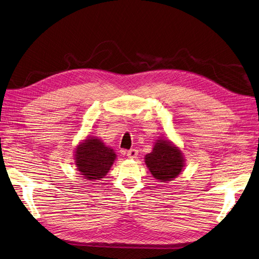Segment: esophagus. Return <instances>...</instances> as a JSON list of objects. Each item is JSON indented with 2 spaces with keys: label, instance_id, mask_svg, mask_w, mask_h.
<instances>
[{
  "label": "esophagus",
  "instance_id": "34e87169",
  "mask_svg": "<svg viewBox=\"0 0 259 259\" xmlns=\"http://www.w3.org/2000/svg\"><path fill=\"white\" fill-rule=\"evenodd\" d=\"M138 149H130V151L127 152V156L130 158V159H135V158L138 157Z\"/></svg>",
  "mask_w": 259,
  "mask_h": 259
}]
</instances>
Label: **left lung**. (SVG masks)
I'll use <instances>...</instances> for the list:
<instances>
[{
    "label": "left lung",
    "mask_w": 259,
    "mask_h": 259,
    "mask_svg": "<svg viewBox=\"0 0 259 259\" xmlns=\"http://www.w3.org/2000/svg\"><path fill=\"white\" fill-rule=\"evenodd\" d=\"M145 164L153 177L160 183H169L184 170L185 157L182 149L166 138H158L153 151L145 155Z\"/></svg>",
    "instance_id": "left-lung-1"
}]
</instances>
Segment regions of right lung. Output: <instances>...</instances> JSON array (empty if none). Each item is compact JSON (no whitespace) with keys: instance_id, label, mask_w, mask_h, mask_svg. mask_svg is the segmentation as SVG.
Wrapping results in <instances>:
<instances>
[{"instance_id":"add662e5","label":"right lung","mask_w":259,"mask_h":259,"mask_svg":"<svg viewBox=\"0 0 259 259\" xmlns=\"http://www.w3.org/2000/svg\"><path fill=\"white\" fill-rule=\"evenodd\" d=\"M116 158L117 155L114 149L94 136L81 140L74 151L76 170L88 182L103 179L110 172Z\"/></svg>"}]
</instances>
